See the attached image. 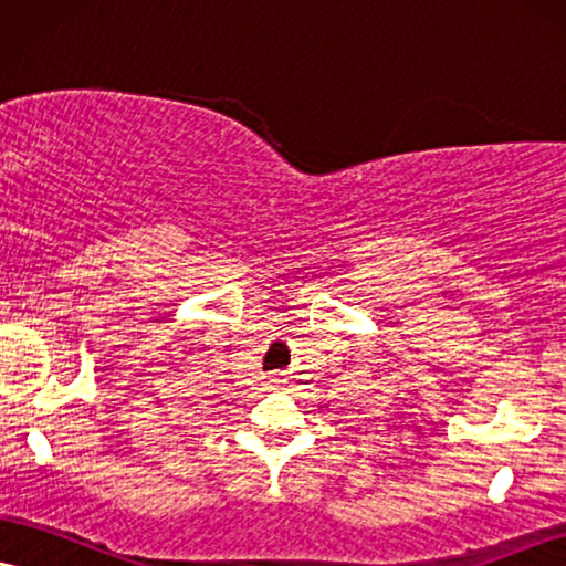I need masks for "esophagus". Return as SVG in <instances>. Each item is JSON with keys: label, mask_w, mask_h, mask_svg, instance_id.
Wrapping results in <instances>:
<instances>
[{"label": "esophagus", "mask_w": 566, "mask_h": 566, "mask_svg": "<svg viewBox=\"0 0 566 566\" xmlns=\"http://www.w3.org/2000/svg\"><path fill=\"white\" fill-rule=\"evenodd\" d=\"M271 381H276V376H274V378H271Z\"/></svg>", "instance_id": "esophagus-1"}]
</instances>
